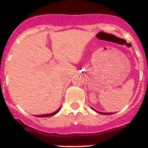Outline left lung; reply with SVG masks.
<instances>
[{"mask_svg": "<svg viewBox=\"0 0 148 148\" xmlns=\"http://www.w3.org/2000/svg\"><path fill=\"white\" fill-rule=\"evenodd\" d=\"M92 108V109L94 111H95L96 113H100V114H102V115H111V114H113V113H102V112H99V111H98V110H96L93 109V108Z\"/></svg>", "mask_w": 148, "mask_h": 148, "instance_id": "8db88e82", "label": "left lung"}]
</instances>
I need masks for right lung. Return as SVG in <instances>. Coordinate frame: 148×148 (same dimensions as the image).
<instances>
[{
	"mask_svg": "<svg viewBox=\"0 0 148 148\" xmlns=\"http://www.w3.org/2000/svg\"><path fill=\"white\" fill-rule=\"evenodd\" d=\"M61 107H60L57 110L55 111V112H53V113H48V114H43V115H35V116H36V117H40V118H42V117H50V116H54V115H56V113H58L60 111V110H61Z\"/></svg>",
	"mask_w": 148,
	"mask_h": 148,
	"instance_id": "obj_1",
	"label": "right lung"
}]
</instances>
